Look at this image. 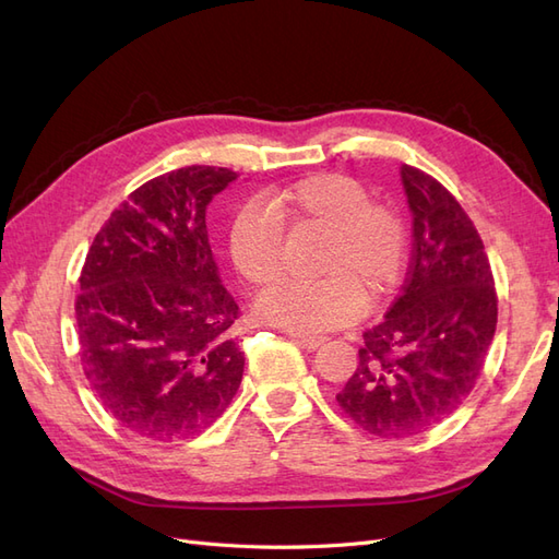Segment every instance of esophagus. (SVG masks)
<instances>
[{"label":"esophagus","mask_w":559,"mask_h":559,"mask_svg":"<svg viewBox=\"0 0 559 559\" xmlns=\"http://www.w3.org/2000/svg\"><path fill=\"white\" fill-rule=\"evenodd\" d=\"M289 335H292V341L296 345H300L302 349H317L321 343L326 341L324 335H306V333H289Z\"/></svg>","instance_id":"1"}]
</instances>
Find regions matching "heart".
<instances>
[{
	"mask_svg": "<svg viewBox=\"0 0 559 559\" xmlns=\"http://www.w3.org/2000/svg\"><path fill=\"white\" fill-rule=\"evenodd\" d=\"M324 233L314 270L319 280L282 282L259 298L257 312L296 333L347 326L399 284L408 233L401 214L370 200L347 175L319 173L261 195L228 226L233 267L251 286L273 284L284 267V233Z\"/></svg>",
	"mask_w": 559,
	"mask_h": 559,
	"instance_id": "obj_1",
	"label": "heart"
}]
</instances>
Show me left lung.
Listing matches in <instances>:
<instances>
[{"label": "left lung", "instance_id": "obj_1", "mask_svg": "<svg viewBox=\"0 0 559 559\" xmlns=\"http://www.w3.org/2000/svg\"><path fill=\"white\" fill-rule=\"evenodd\" d=\"M413 212V259L399 298L364 333L359 364L337 392L364 431L408 438L450 417L476 386L497 329L485 245L445 186L401 165Z\"/></svg>", "mask_w": 559, "mask_h": 559}]
</instances>
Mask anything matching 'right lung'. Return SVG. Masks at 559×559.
I'll use <instances>...</instances> for the list:
<instances>
[{
	"instance_id": "right-lung-1",
	"label": "right lung",
	"mask_w": 559,
	"mask_h": 559,
	"mask_svg": "<svg viewBox=\"0 0 559 559\" xmlns=\"http://www.w3.org/2000/svg\"><path fill=\"white\" fill-rule=\"evenodd\" d=\"M240 175L189 165L134 189L95 235L74 300L79 359L118 425L156 443L212 427L242 382L238 302L205 210Z\"/></svg>"
}]
</instances>
